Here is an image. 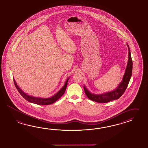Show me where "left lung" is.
<instances>
[{
  "instance_id": "obj_1",
  "label": "left lung",
  "mask_w": 148,
  "mask_h": 148,
  "mask_svg": "<svg viewBox=\"0 0 148 148\" xmlns=\"http://www.w3.org/2000/svg\"><path fill=\"white\" fill-rule=\"evenodd\" d=\"M128 45V50H129V57H128V64L125 69L123 80L120 84V85L117 87L115 90L112 92H108L107 93L100 94V95H95L92 94L91 92H88V90L85 87H84V92L86 95L88 97V99L99 103H107L111 101L117 100L119 99L121 96L123 95L126 89L128 87L129 81L130 80L132 76V56L130 54V48Z\"/></svg>"
}]
</instances>
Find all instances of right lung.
I'll return each mask as SVG.
<instances>
[{"label":"right lung","mask_w":148,"mask_h":148,"mask_svg":"<svg viewBox=\"0 0 148 148\" xmlns=\"http://www.w3.org/2000/svg\"><path fill=\"white\" fill-rule=\"evenodd\" d=\"M69 79H68L67 81H66L64 85L62 88L60 89L59 92L56 93V94L54 96H52V97L50 98H47V99H43V98H38V97H32L31 96H29L25 94L24 92H23L19 87L17 86L16 82L15 81L14 79H13L14 81V84L16 87V89L20 93V95L24 97L25 99L27 100L28 102H31L34 104H39V105H48V104H52L54 102H55L56 101L58 100L60 97L63 95L64 92L66 90V89L67 86V83Z\"/></svg>","instance_id":"right-lung-1"}]
</instances>
